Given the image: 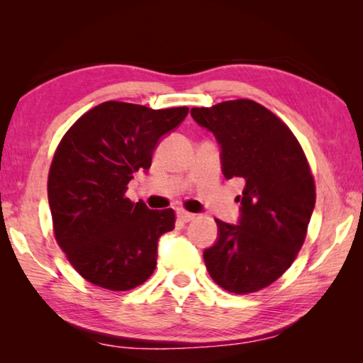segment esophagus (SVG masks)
<instances>
[{
  "label": "esophagus",
  "instance_id": "esophagus-1",
  "mask_svg": "<svg viewBox=\"0 0 363 363\" xmlns=\"http://www.w3.org/2000/svg\"><path fill=\"white\" fill-rule=\"evenodd\" d=\"M177 218H179L182 223H190V220L195 219V214L189 213L186 210H179V211H177Z\"/></svg>",
  "mask_w": 363,
  "mask_h": 363
}]
</instances>
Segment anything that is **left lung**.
<instances>
[{
  "mask_svg": "<svg viewBox=\"0 0 363 363\" xmlns=\"http://www.w3.org/2000/svg\"><path fill=\"white\" fill-rule=\"evenodd\" d=\"M190 113L216 136L225 179L245 181L240 223L216 219L219 238L205 250L206 269L225 291H259L286 272L306 240L315 206L309 162L290 128L255 101H225Z\"/></svg>",
  "mask_w": 363,
  "mask_h": 363,
  "instance_id": "8db88e82",
  "label": "left lung"
}]
</instances>
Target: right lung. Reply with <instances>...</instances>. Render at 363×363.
Returning <instances> with one entry per match:
<instances>
[{
	"label": "right lung",
	"instance_id": "obj_1",
	"mask_svg": "<svg viewBox=\"0 0 363 363\" xmlns=\"http://www.w3.org/2000/svg\"><path fill=\"white\" fill-rule=\"evenodd\" d=\"M187 107L153 110L107 101L73 123L54 152L48 176L52 232L73 269L89 284L133 290L157 266L160 235L176 214L149 210L126 196L128 182L149 169L158 139L179 125Z\"/></svg>",
	"mask_w": 363,
	"mask_h": 363
}]
</instances>
